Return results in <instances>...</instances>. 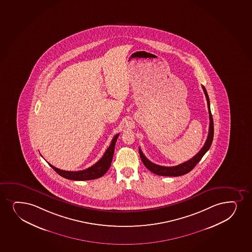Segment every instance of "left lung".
I'll list each match as a JSON object with an SVG mask.
<instances>
[{"instance_id": "1", "label": "left lung", "mask_w": 252, "mask_h": 252, "mask_svg": "<svg viewBox=\"0 0 252 252\" xmlns=\"http://www.w3.org/2000/svg\"><path fill=\"white\" fill-rule=\"evenodd\" d=\"M202 89L204 91L205 96L207 98V107H208V113H209V130H208V135H207V141L205 142L204 145L202 147L201 150L195 154V156L188 160L185 163H181L179 165L172 166V167H166V166H160L155 163H152L151 161L145 157V155L143 154L141 148H139V154L142 163L145 165L147 169H149L150 171L153 172L154 174L161 176H180V175H186L187 173H189L190 170H192L195 166L198 163L199 161L201 159V158L204 156V154L207 153L213 142V119L211 113L210 109V101H209V97L207 94V90L205 89L204 86H202Z\"/></svg>"}]
</instances>
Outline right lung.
<instances>
[{
  "label": "right lung",
  "instance_id": "right-lung-1",
  "mask_svg": "<svg viewBox=\"0 0 252 252\" xmlns=\"http://www.w3.org/2000/svg\"><path fill=\"white\" fill-rule=\"evenodd\" d=\"M120 134H116V136L113 137L110 147L107 148L106 151L104 153V156L98 160L97 163L94 165L89 167L88 169L80 170V171H65L63 169H57L51 163V168L57 172L58 175L71 180V181H89V180H94L103 176V175L110 169V164L112 162L113 155L115 151V146H116V140L118 138Z\"/></svg>",
  "mask_w": 252,
  "mask_h": 252
}]
</instances>
